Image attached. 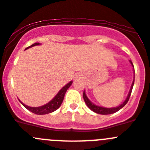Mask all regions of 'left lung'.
I'll return each mask as SVG.
<instances>
[{"mask_svg": "<svg viewBox=\"0 0 150 150\" xmlns=\"http://www.w3.org/2000/svg\"><path fill=\"white\" fill-rule=\"evenodd\" d=\"M130 64H132V66L133 67V71L134 73V65L133 64H132V61H129ZM134 83V79H133V82L132 83V86H131V88H130L129 91H128V94L127 95L126 98L125 99L124 101L120 105L117 106V107H101V106H98L95 104L94 103L91 101V100L88 99V98L87 97L86 94V91L84 90L83 91V99L85 100V103L87 105V107L91 110V111H93V112H96L98 114H101V115H108V114H112V113H114V112H117V111L120 110V109H122L123 107H124L125 104L128 103V100H129L130 95H131V93H132V88H133V86Z\"/></svg>", "mask_w": 150, "mask_h": 150, "instance_id": "left-lung-1", "label": "left lung"}]
</instances>
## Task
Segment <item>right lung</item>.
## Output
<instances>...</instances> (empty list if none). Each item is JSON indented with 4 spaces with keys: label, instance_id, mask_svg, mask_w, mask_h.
I'll return each instance as SVG.
<instances>
[{
    "label": "right lung",
    "instance_id": "add662e5",
    "mask_svg": "<svg viewBox=\"0 0 150 150\" xmlns=\"http://www.w3.org/2000/svg\"><path fill=\"white\" fill-rule=\"evenodd\" d=\"M39 45H41V43H35L34 44H32L31 46H28L25 50L27 49L30 48V47H33V46H39ZM73 83V81H70L68 83L64 86V87H62L59 91L57 93V95L54 97L52 99L50 102H48L47 104H44L43 106H40V107H30V106L25 105V104L22 103L19 99L18 100L20 101L21 104L25 107L26 109L28 110L30 112H34L35 114L38 115H45V114H48V113H50V112H52L54 111H55L56 110H58L59 108V107L61 106V104H62L63 102L64 98V95H65L66 91L68 89L69 87L71 86V84Z\"/></svg>",
    "mask_w": 150,
    "mask_h": 150
}]
</instances>
